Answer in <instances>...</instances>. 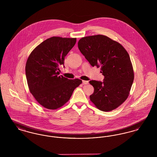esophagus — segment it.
<instances>
[{"mask_svg": "<svg viewBox=\"0 0 157 157\" xmlns=\"http://www.w3.org/2000/svg\"><path fill=\"white\" fill-rule=\"evenodd\" d=\"M82 83H83V84H84V85H87V84H88V81H82Z\"/></svg>", "mask_w": 157, "mask_h": 157, "instance_id": "obj_1", "label": "esophagus"}]
</instances>
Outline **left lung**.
<instances>
[{"label":"left lung","instance_id":"8db88e82","mask_svg":"<svg viewBox=\"0 0 157 157\" xmlns=\"http://www.w3.org/2000/svg\"><path fill=\"white\" fill-rule=\"evenodd\" d=\"M78 48L92 66L101 67L104 82L90 81L94 88L90 101L99 110L111 111L128 97L134 79L129 55L119 42L97 35L82 37Z\"/></svg>","mask_w":157,"mask_h":157}]
</instances>
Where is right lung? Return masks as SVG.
I'll return each mask as SVG.
<instances>
[{"instance_id":"1","label":"right lung","mask_w":157,"mask_h":157,"mask_svg":"<svg viewBox=\"0 0 157 157\" xmlns=\"http://www.w3.org/2000/svg\"><path fill=\"white\" fill-rule=\"evenodd\" d=\"M76 38L53 36L46 39L30 53L25 67L30 93L45 108L55 110L65 104L76 88L79 79H68L59 76V67L74 46Z\"/></svg>"}]
</instances>
